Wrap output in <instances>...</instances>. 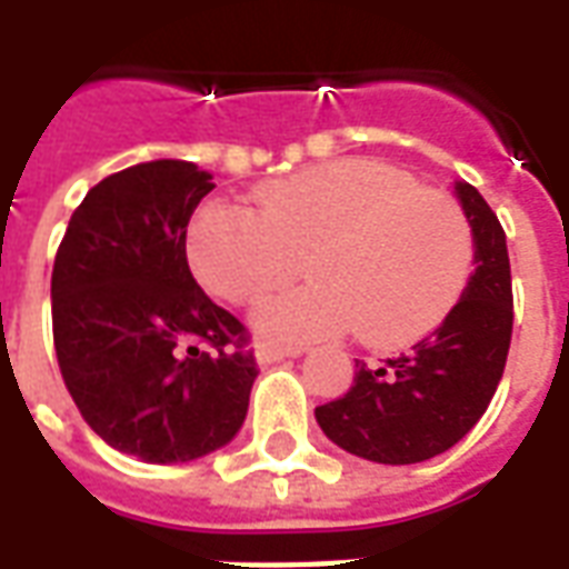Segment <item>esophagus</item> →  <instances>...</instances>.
I'll return each mask as SVG.
<instances>
[{
  "label": "esophagus",
  "mask_w": 569,
  "mask_h": 569,
  "mask_svg": "<svg viewBox=\"0 0 569 569\" xmlns=\"http://www.w3.org/2000/svg\"><path fill=\"white\" fill-rule=\"evenodd\" d=\"M301 350L298 347H277V345H259L256 347V362L259 366H273V362H283V359L298 357Z\"/></svg>",
  "instance_id": "34e87169"
}]
</instances>
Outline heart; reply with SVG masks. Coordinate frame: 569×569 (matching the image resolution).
<instances>
[{
	"label": "heart",
	"mask_w": 569,
	"mask_h": 569,
	"mask_svg": "<svg viewBox=\"0 0 569 569\" xmlns=\"http://www.w3.org/2000/svg\"><path fill=\"white\" fill-rule=\"evenodd\" d=\"M256 210L210 203L188 224L191 271L228 305L289 283L305 256L313 283L264 301L252 326L305 345L357 329L369 347L427 338L460 305L476 240L460 203L381 161H335L268 182Z\"/></svg>",
	"instance_id": "b5f03b06"
}]
</instances>
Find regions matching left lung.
<instances>
[{
  "label": "left lung",
  "mask_w": 569,
  "mask_h": 569,
  "mask_svg": "<svg viewBox=\"0 0 569 569\" xmlns=\"http://www.w3.org/2000/svg\"><path fill=\"white\" fill-rule=\"evenodd\" d=\"M476 271L460 305L408 353L357 362L353 387L313 415L329 439L371 463L408 466L445 453L476 427L506 369L512 341V271L500 219L469 182H453Z\"/></svg>",
  "instance_id": "8db88e82"
}]
</instances>
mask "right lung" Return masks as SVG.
<instances>
[{"label":"right lung","instance_id":"1","mask_svg":"<svg viewBox=\"0 0 569 569\" xmlns=\"http://www.w3.org/2000/svg\"><path fill=\"white\" fill-rule=\"evenodd\" d=\"M210 179L173 158L106 176L72 212L51 273L69 396L106 445L146 463L228 445L259 375L243 322L188 271V219Z\"/></svg>","mask_w":569,"mask_h":569}]
</instances>
